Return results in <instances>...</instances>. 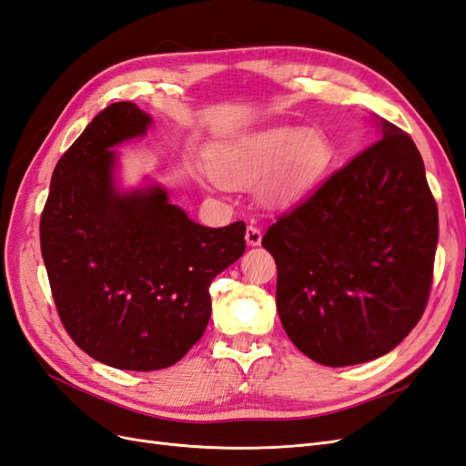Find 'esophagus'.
I'll return each mask as SVG.
<instances>
[{"label":"esophagus","instance_id":"esophagus-1","mask_svg":"<svg viewBox=\"0 0 466 466\" xmlns=\"http://www.w3.org/2000/svg\"><path fill=\"white\" fill-rule=\"evenodd\" d=\"M245 241L248 247H258L262 241V231L258 228H255V225H248L247 233H245Z\"/></svg>","mask_w":466,"mask_h":466}]
</instances>
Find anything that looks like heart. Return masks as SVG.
I'll return each mask as SVG.
<instances>
[{"label":"heart","mask_w":466,"mask_h":466,"mask_svg":"<svg viewBox=\"0 0 466 466\" xmlns=\"http://www.w3.org/2000/svg\"><path fill=\"white\" fill-rule=\"evenodd\" d=\"M330 159V146L319 130L278 126L219 146L200 178L208 185L247 188L266 177L260 198L270 206L301 200L320 180Z\"/></svg>","instance_id":"1"}]
</instances>
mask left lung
Masks as SVG:
<instances>
[{"instance_id":"8db88e82","label":"left lung","mask_w":466,"mask_h":466,"mask_svg":"<svg viewBox=\"0 0 466 466\" xmlns=\"http://www.w3.org/2000/svg\"><path fill=\"white\" fill-rule=\"evenodd\" d=\"M377 142L281 216L262 238L278 266L289 340L329 368L377 360L430 298L437 206L412 137L375 116Z\"/></svg>"}]
</instances>
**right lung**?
Segmentation results:
<instances>
[{"label":"right lung","mask_w":466,"mask_h":466,"mask_svg":"<svg viewBox=\"0 0 466 466\" xmlns=\"http://www.w3.org/2000/svg\"><path fill=\"white\" fill-rule=\"evenodd\" d=\"M153 118L115 103L56 165L40 218V248L56 309L93 360L126 371L177 363L211 315L209 284L245 252V223L211 229L159 185L122 190L116 146Z\"/></svg>","instance_id":"obj_1"}]
</instances>
